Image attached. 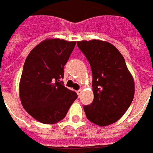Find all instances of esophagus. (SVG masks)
Returning a JSON list of instances; mask_svg holds the SVG:
<instances>
[{
  "label": "esophagus",
  "mask_w": 153,
  "mask_h": 153,
  "mask_svg": "<svg viewBox=\"0 0 153 153\" xmlns=\"http://www.w3.org/2000/svg\"><path fill=\"white\" fill-rule=\"evenodd\" d=\"M82 89H79V90H77V91H76V93H77L78 97H80V96H81V94H82Z\"/></svg>",
  "instance_id": "1"
}]
</instances>
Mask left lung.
Instances as JSON below:
<instances>
[{
	"mask_svg": "<svg viewBox=\"0 0 153 153\" xmlns=\"http://www.w3.org/2000/svg\"><path fill=\"white\" fill-rule=\"evenodd\" d=\"M91 65L93 74V103L84 105L87 118L105 126L116 122L131 103L135 84L123 55L114 46L104 41L76 42Z\"/></svg>",
	"mask_w": 153,
	"mask_h": 153,
	"instance_id": "obj_1",
	"label": "left lung"
}]
</instances>
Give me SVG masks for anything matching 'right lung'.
<instances>
[{"instance_id": "obj_1", "label": "right lung", "mask_w": 153, "mask_h": 153, "mask_svg": "<svg viewBox=\"0 0 153 153\" xmlns=\"http://www.w3.org/2000/svg\"><path fill=\"white\" fill-rule=\"evenodd\" d=\"M75 45L76 42L47 39L33 48L27 57L19 86L20 98L27 112L38 121H60L77 98V94L60 81Z\"/></svg>"}]
</instances>
